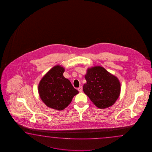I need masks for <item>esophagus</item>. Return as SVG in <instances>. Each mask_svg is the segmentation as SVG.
Here are the masks:
<instances>
[{
	"label": "esophagus",
	"instance_id": "obj_1",
	"mask_svg": "<svg viewBox=\"0 0 152 152\" xmlns=\"http://www.w3.org/2000/svg\"><path fill=\"white\" fill-rule=\"evenodd\" d=\"M77 90H78V91H79V92H81V91H82V90H83V87L80 86V87H79L78 88H77Z\"/></svg>",
	"mask_w": 152,
	"mask_h": 152
}]
</instances>
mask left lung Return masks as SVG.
<instances>
[{"label":"left lung","instance_id":"1","mask_svg":"<svg viewBox=\"0 0 152 152\" xmlns=\"http://www.w3.org/2000/svg\"><path fill=\"white\" fill-rule=\"evenodd\" d=\"M84 93L96 107L104 109L113 105L119 97L121 84L117 77L100 66L87 69Z\"/></svg>","mask_w":152,"mask_h":152}]
</instances>
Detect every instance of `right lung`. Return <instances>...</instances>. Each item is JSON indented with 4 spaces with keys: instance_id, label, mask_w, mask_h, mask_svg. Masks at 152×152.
I'll return each instance as SVG.
<instances>
[{
    "instance_id": "obj_1",
    "label": "right lung",
    "mask_w": 152,
    "mask_h": 152,
    "mask_svg": "<svg viewBox=\"0 0 152 152\" xmlns=\"http://www.w3.org/2000/svg\"><path fill=\"white\" fill-rule=\"evenodd\" d=\"M64 71L61 66H55L45 75L39 83L41 99L47 107L55 110L64 109L79 93L70 81L64 77Z\"/></svg>"
}]
</instances>
